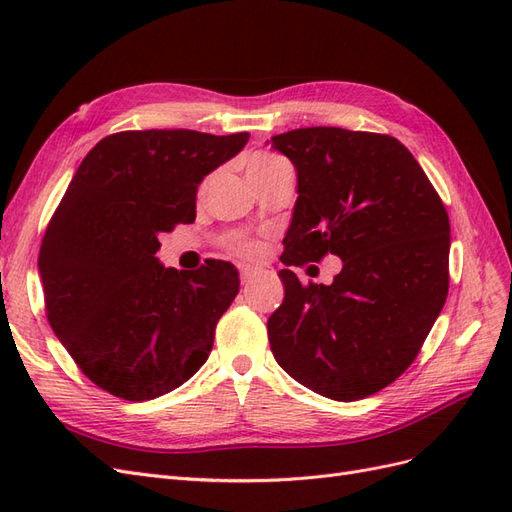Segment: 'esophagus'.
Returning a JSON list of instances; mask_svg holds the SVG:
<instances>
[{
    "label": "esophagus",
    "mask_w": 512,
    "mask_h": 512,
    "mask_svg": "<svg viewBox=\"0 0 512 512\" xmlns=\"http://www.w3.org/2000/svg\"><path fill=\"white\" fill-rule=\"evenodd\" d=\"M239 273H241V282L247 284L252 280V277L258 273L256 267H250V265H239Z\"/></svg>",
    "instance_id": "1"
}]
</instances>
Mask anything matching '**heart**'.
Instances as JSON below:
<instances>
[{"label":"heart","mask_w":512,"mask_h":512,"mask_svg":"<svg viewBox=\"0 0 512 512\" xmlns=\"http://www.w3.org/2000/svg\"><path fill=\"white\" fill-rule=\"evenodd\" d=\"M277 160H280V158L271 156V153H254V156L247 158V170L265 168V166H269V164H273V162H277ZM241 252L252 254V252H256V247H254L252 243H245V245H241Z\"/></svg>","instance_id":"heart-1"}]
</instances>
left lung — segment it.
Returning <instances> with one entry per match:
<instances>
[{
    "instance_id": "obj_1",
    "label": "left lung",
    "mask_w": 512,
    "mask_h": 512,
    "mask_svg": "<svg viewBox=\"0 0 512 512\" xmlns=\"http://www.w3.org/2000/svg\"><path fill=\"white\" fill-rule=\"evenodd\" d=\"M297 170L286 267L342 258L333 284L282 269L267 329L275 361L335 401L374 395L414 361L448 294L451 224L421 164L397 138L344 128L271 136Z\"/></svg>"
}]
</instances>
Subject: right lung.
<instances>
[{"label":"right lung","mask_w":512,"mask_h":512,"mask_svg":"<svg viewBox=\"0 0 512 512\" xmlns=\"http://www.w3.org/2000/svg\"><path fill=\"white\" fill-rule=\"evenodd\" d=\"M247 132L134 130L83 158L42 239L38 269L57 339L100 389L128 401L175 391L205 365L239 292L224 260L164 267L160 235L196 220L198 185Z\"/></svg>","instance_id":"add662e5"}]
</instances>
